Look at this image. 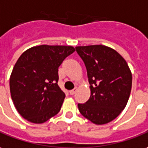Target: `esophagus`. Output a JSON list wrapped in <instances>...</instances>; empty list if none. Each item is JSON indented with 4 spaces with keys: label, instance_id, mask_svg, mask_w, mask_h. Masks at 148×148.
I'll list each match as a JSON object with an SVG mask.
<instances>
[{
    "label": "esophagus",
    "instance_id": "1",
    "mask_svg": "<svg viewBox=\"0 0 148 148\" xmlns=\"http://www.w3.org/2000/svg\"><path fill=\"white\" fill-rule=\"evenodd\" d=\"M76 90H77V89H76V88H73L72 90H70V91H69V93H70V95H74V94L76 93Z\"/></svg>",
    "mask_w": 148,
    "mask_h": 148
}]
</instances>
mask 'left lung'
Masks as SVG:
<instances>
[{
	"instance_id": "obj_1",
	"label": "left lung",
	"mask_w": 148,
	"mask_h": 148,
	"mask_svg": "<svg viewBox=\"0 0 148 148\" xmlns=\"http://www.w3.org/2000/svg\"><path fill=\"white\" fill-rule=\"evenodd\" d=\"M87 69L91 95L78 109L84 118L97 125L116 119L127 106L132 85L127 63L115 50L103 45L76 47Z\"/></svg>"
}]
</instances>
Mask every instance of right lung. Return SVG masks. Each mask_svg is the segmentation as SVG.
<instances>
[{"label":"right lung","mask_w":148,"mask_h":148,"mask_svg":"<svg viewBox=\"0 0 148 148\" xmlns=\"http://www.w3.org/2000/svg\"><path fill=\"white\" fill-rule=\"evenodd\" d=\"M74 51L71 46L41 45L21 54L10 79L11 97L21 117L39 124L60 112L65 93L57 84L58 69Z\"/></svg>","instance_id":"1"}]
</instances>
